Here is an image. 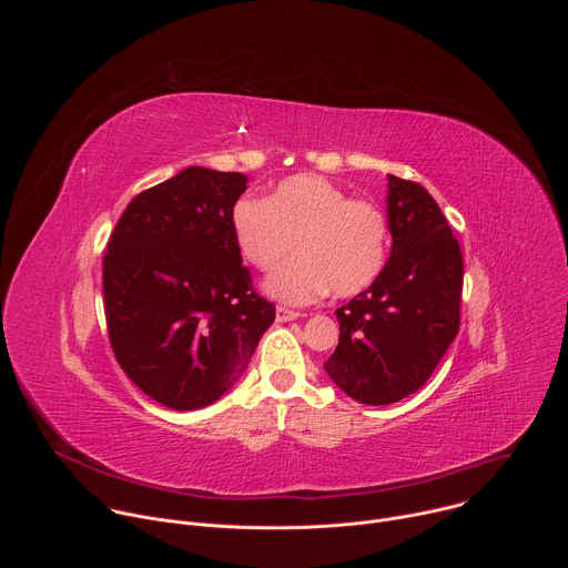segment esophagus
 I'll return each instance as SVG.
<instances>
[{"label":"esophagus","instance_id":"esophagus-1","mask_svg":"<svg viewBox=\"0 0 568 568\" xmlns=\"http://www.w3.org/2000/svg\"><path fill=\"white\" fill-rule=\"evenodd\" d=\"M301 316V312H296V310H290V307H285V305H278L276 307V318L278 321H294V318H298Z\"/></svg>","mask_w":568,"mask_h":568}]
</instances>
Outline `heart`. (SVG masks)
I'll return each instance as SVG.
<instances>
[{"label": "heart", "instance_id": "heart-1", "mask_svg": "<svg viewBox=\"0 0 568 568\" xmlns=\"http://www.w3.org/2000/svg\"><path fill=\"white\" fill-rule=\"evenodd\" d=\"M240 254L261 272L278 267L296 245L301 256L267 278V292L310 303L333 292L355 296L375 283L388 250V222L371 202L321 175H292L270 195H242L231 209Z\"/></svg>", "mask_w": 568, "mask_h": 568}]
</instances>
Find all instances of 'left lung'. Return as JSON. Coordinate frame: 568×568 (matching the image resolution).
Masks as SVG:
<instances>
[{"instance_id": "1", "label": "left lung", "mask_w": 568, "mask_h": 568, "mask_svg": "<svg viewBox=\"0 0 568 568\" xmlns=\"http://www.w3.org/2000/svg\"><path fill=\"white\" fill-rule=\"evenodd\" d=\"M390 256L371 287L342 305L339 344L323 364L362 404H393L434 373L460 326L463 256L436 200L388 175Z\"/></svg>"}]
</instances>
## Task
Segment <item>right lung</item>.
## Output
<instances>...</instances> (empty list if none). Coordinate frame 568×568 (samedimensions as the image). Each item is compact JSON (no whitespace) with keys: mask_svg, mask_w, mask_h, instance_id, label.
<instances>
[{"mask_svg":"<svg viewBox=\"0 0 568 568\" xmlns=\"http://www.w3.org/2000/svg\"><path fill=\"white\" fill-rule=\"evenodd\" d=\"M247 178L191 166L139 193L103 258L112 351L154 402L193 412L247 371L274 323V303L252 287L231 231Z\"/></svg>","mask_w":568,"mask_h":568,"instance_id":"1","label":"right lung"}]
</instances>
